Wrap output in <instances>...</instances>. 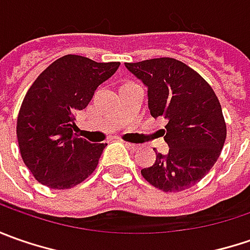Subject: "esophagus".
Returning <instances> with one entry per match:
<instances>
[{
	"instance_id": "1",
	"label": "esophagus",
	"mask_w": 250,
	"mask_h": 250,
	"mask_svg": "<svg viewBox=\"0 0 250 250\" xmlns=\"http://www.w3.org/2000/svg\"><path fill=\"white\" fill-rule=\"evenodd\" d=\"M126 145V147L132 151H136V150L140 149V145H135V143H125Z\"/></svg>"
}]
</instances>
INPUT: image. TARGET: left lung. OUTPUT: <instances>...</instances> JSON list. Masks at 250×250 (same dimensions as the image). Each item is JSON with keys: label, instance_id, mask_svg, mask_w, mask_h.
<instances>
[{"label": "left lung", "instance_id": "8db88e82", "mask_svg": "<svg viewBox=\"0 0 250 250\" xmlns=\"http://www.w3.org/2000/svg\"><path fill=\"white\" fill-rule=\"evenodd\" d=\"M147 87L151 117L167 120L163 130L168 154L142 169L143 178L163 192L193 187L214 166L227 138L220 101L211 86L190 66L175 58L125 62Z\"/></svg>", "mask_w": 250, "mask_h": 250}]
</instances>
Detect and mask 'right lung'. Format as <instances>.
<instances>
[{
    "label": "right lung",
    "mask_w": 250,
    "mask_h": 250,
    "mask_svg": "<svg viewBox=\"0 0 250 250\" xmlns=\"http://www.w3.org/2000/svg\"><path fill=\"white\" fill-rule=\"evenodd\" d=\"M120 65L69 54L45 68L30 86L19 110L16 136L23 163L40 184L69 189L96 169L107 145L78 138L75 114L87 107L94 90Z\"/></svg>",
    "instance_id": "1"
}]
</instances>
